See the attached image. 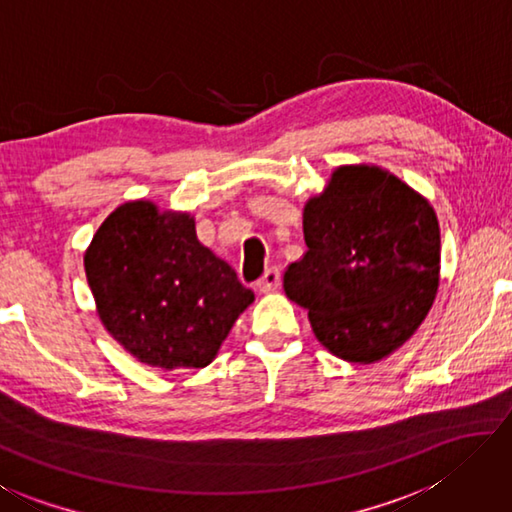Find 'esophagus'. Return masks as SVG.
<instances>
[{
	"instance_id": "esophagus-1",
	"label": "esophagus",
	"mask_w": 512,
	"mask_h": 512,
	"mask_svg": "<svg viewBox=\"0 0 512 512\" xmlns=\"http://www.w3.org/2000/svg\"><path fill=\"white\" fill-rule=\"evenodd\" d=\"M280 282H282L280 268H268V271L262 277H259L255 286H257V291L268 293V291H275V288L280 286Z\"/></svg>"
}]
</instances>
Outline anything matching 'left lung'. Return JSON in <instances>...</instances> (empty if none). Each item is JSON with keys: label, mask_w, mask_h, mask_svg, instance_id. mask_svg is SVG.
I'll list each match as a JSON object with an SVG mask.
<instances>
[{"label": "left lung", "mask_w": 512, "mask_h": 512, "mask_svg": "<svg viewBox=\"0 0 512 512\" xmlns=\"http://www.w3.org/2000/svg\"><path fill=\"white\" fill-rule=\"evenodd\" d=\"M306 253L286 268L288 300L309 311L333 356L374 362L425 320L439 288L430 203L374 165H345L304 208Z\"/></svg>", "instance_id": "left-lung-1"}]
</instances>
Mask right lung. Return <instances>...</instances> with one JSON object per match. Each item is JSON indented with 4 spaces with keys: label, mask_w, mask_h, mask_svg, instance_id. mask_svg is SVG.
I'll list each match as a JSON object with an SVG mask.
<instances>
[{
    "label": "right lung",
    "mask_w": 512,
    "mask_h": 512,
    "mask_svg": "<svg viewBox=\"0 0 512 512\" xmlns=\"http://www.w3.org/2000/svg\"><path fill=\"white\" fill-rule=\"evenodd\" d=\"M105 329L152 367H206L255 300L237 273L197 239L190 215L150 201L116 208L85 255Z\"/></svg>",
    "instance_id": "right-lung-1"
}]
</instances>
